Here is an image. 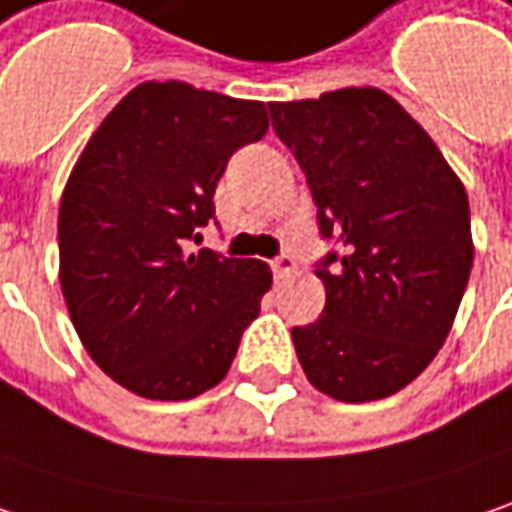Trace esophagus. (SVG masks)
I'll return each instance as SVG.
<instances>
[{"instance_id":"34e87169","label":"esophagus","mask_w":512,"mask_h":512,"mask_svg":"<svg viewBox=\"0 0 512 512\" xmlns=\"http://www.w3.org/2000/svg\"><path fill=\"white\" fill-rule=\"evenodd\" d=\"M272 272H275V278L286 280L295 275V257L292 255H278L272 260Z\"/></svg>"}]
</instances>
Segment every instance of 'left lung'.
Segmentation results:
<instances>
[{
    "label": "left lung",
    "instance_id": "8db88e82",
    "mask_svg": "<svg viewBox=\"0 0 512 512\" xmlns=\"http://www.w3.org/2000/svg\"><path fill=\"white\" fill-rule=\"evenodd\" d=\"M338 249L321 318L292 329L309 384L364 404L415 381L450 335L473 269L470 203L430 134L378 88L269 102Z\"/></svg>",
    "mask_w": 512,
    "mask_h": 512
}]
</instances>
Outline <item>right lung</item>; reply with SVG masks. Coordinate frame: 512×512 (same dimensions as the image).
<instances>
[{
  "mask_svg": "<svg viewBox=\"0 0 512 512\" xmlns=\"http://www.w3.org/2000/svg\"><path fill=\"white\" fill-rule=\"evenodd\" d=\"M269 128L266 105L143 82L88 140L59 206V283L79 341L120 387L186 401L226 378L272 286L266 263L186 240L214 220L237 148Z\"/></svg>",
  "mask_w": 512,
  "mask_h": 512,
  "instance_id": "obj_1",
  "label": "right lung"
}]
</instances>
